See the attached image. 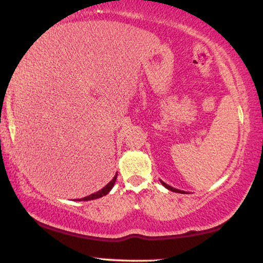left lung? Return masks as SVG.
Masks as SVG:
<instances>
[{
	"instance_id": "8db88e82",
	"label": "left lung",
	"mask_w": 263,
	"mask_h": 263,
	"mask_svg": "<svg viewBox=\"0 0 263 263\" xmlns=\"http://www.w3.org/2000/svg\"><path fill=\"white\" fill-rule=\"evenodd\" d=\"M162 182V184L164 186L166 187V189H169L170 191H174V193H178V194H185V191H182V190H178V189H175V187H172V186H170V185H167L166 183H164L163 181H160Z\"/></svg>"
}]
</instances>
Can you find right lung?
Returning <instances> with one entry per match:
<instances>
[{
	"mask_svg": "<svg viewBox=\"0 0 263 263\" xmlns=\"http://www.w3.org/2000/svg\"><path fill=\"white\" fill-rule=\"evenodd\" d=\"M116 179H117V174H116L115 177H113L112 181L109 182V183L107 184V185H105V186L103 187V189L99 190V191H97V193H94V194H91L89 196H86V197H84V198L78 199V201H92V199L100 198V197H103V196L107 195V194L109 193V191H111V189L113 187V185H115Z\"/></svg>",
	"mask_w": 263,
	"mask_h": 263,
	"instance_id": "right-lung-1",
	"label": "right lung"
}]
</instances>
